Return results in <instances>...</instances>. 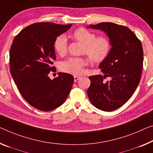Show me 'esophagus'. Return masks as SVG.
I'll return each instance as SVG.
<instances>
[{
	"label": "esophagus",
	"instance_id": "34e87169",
	"mask_svg": "<svg viewBox=\"0 0 153 153\" xmlns=\"http://www.w3.org/2000/svg\"><path fill=\"white\" fill-rule=\"evenodd\" d=\"M79 79H80V76H74V82H76Z\"/></svg>",
	"mask_w": 153,
	"mask_h": 153
}]
</instances>
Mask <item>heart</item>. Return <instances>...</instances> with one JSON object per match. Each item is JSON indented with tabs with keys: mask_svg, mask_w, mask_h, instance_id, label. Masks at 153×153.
Listing matches in <instances>:
<instances>
[{
	"mask_svg": "<svg viewBox=\"0 0 153 153\" xmlns=\"http://www.w3.org/2000/svg\"><path fill=\"white\" fill-rule=\"evenodd\" d=\"M72 36L75 40L83 44L81 54L88 56L91 62L99 63L106 59L111 48V42L106 36H97L95 33L80 28L74 30ZM54 49L59 55L64 56L68 52V41L65 37L58 36L53 44ZM88 60L84 57H71L63 62L60 69L65 73L75 76L84 72Z\"/></svg>",
	"mask_w": 153,
	"mask_h": 153,
	"instance_id": "heart-1",
	"label": "heart"
}]
</instances>
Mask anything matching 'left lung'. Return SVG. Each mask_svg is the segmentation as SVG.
Here are the masks:
<instances>
[{
    "label": "left lung",
    "instance_id": "1",
    "mask_svg": "<svg viewBox=\"0 0 153 153\" xmlns=\"http://www.w3.org/2000/svg\"><path fill=\"white\" fill-rule=\"evenodd\" d=\"M88 27L104 30L112 46L109 56L99 66L104 76L89 77V99L102 111H114L127 102L139 85L144 59L142 42L123 25L101 22ZM106 77H111V81L105 83L103 79Z\"/></svg>",
    "mask_w": 153,
    "mask_h": 153
}]
</instances>
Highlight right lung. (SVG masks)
<instances>
[{"instance_id":"1","label":"right lung","mask_w":153,"mask_h":153,"mask_svg":"<svg viewBox=\"0 0 153 153\" xmlns=\"http://www.w3.org/2000/svg\"><path fill=\"white\" fill-rule=\"evenodd\" d=\"M71 25L34 23L21 30L11 46L9 64L13 81L26 101L40 111L59 107L72 89V75L59 72L53 80L48 76L56 72L54 41Z\"/></svg>"}]
</instances>
